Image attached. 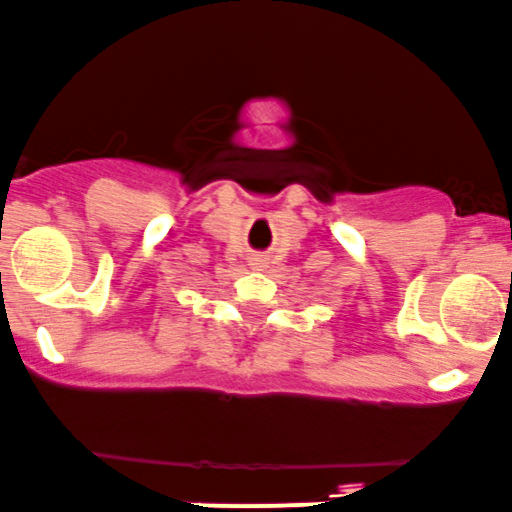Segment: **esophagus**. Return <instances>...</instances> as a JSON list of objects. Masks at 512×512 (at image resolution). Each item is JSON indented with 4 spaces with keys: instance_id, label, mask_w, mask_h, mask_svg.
I'll return each instance as SVG.
<instances>
[{
    "instance_id": "esophagus-1",
    "label": "esophagus",
    "mask_w": 512,
    "mask_h": 512,
    "mask_svg": "<svg viewBox=\"0 0 512 512\" xmlns=\"http://www.w3.org/2000/svg\"><path fill=\"white\" fill-rule=\"evenodd\" d=\"M266 263H268V258H263V256H251L249 258V266L254 268V271H263V268H266Z\"/></svg>"
}]
</instances>
